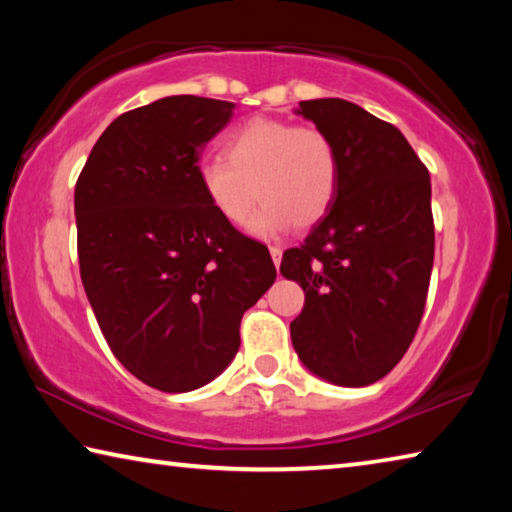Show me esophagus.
Segmentation results:
<instances>
[{
    "instance_id": "34e87169",
    "label": "esophagus",
    "mask_w": 512,
    "mask_h": 512,
    "mask_svg": "<svg viewBox=\"0 0 512 512\" xmlns=\"http://www.w3.org/2000/svg\"><path fill=\"white\" fill-rule=\"evenodd\" d=\"M271 257H273V264H275V268H280V264H282V248L271 246Z\"/></svg>"
}]
</instances>
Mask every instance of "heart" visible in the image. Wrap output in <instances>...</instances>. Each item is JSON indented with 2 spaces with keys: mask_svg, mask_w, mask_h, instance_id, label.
<instances>
[{
  "mask_svg": "<svg viewBox=\"0 0 512 512\" xmlns=\"http://www.w3.org/2000/svg\"><path fill=\"white\" fill-rule=\"evenodd\" d=\"M205 201L225 223L244 225L264 201L250 232L271 239L291 225L309 228L325 216L339 187V155L314 126L253 117L223 140V158L198 164Z\"/></svg>",
  "mask_w": 512,
  "mask_h": 512,
  "instance_id": "1",
  "label": "heart"
}]
</instances>
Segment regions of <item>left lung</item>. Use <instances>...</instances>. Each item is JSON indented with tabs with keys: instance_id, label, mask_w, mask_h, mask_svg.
<instances>
[{
	"instance_id": "1",
	"label": "left lung",
	"mask_w": 512,
	"mask_h": 512,
	"mask_svg": "<svg viewBox=\"0 0 512 512\" xmlns=\"http://www.w3.org/2000/svg\"><path fill=\"white\" fill-rule=\"evenodd\" d=\"M339 155L327 214L280 273L305 291L291 343L305 368L336 386L388 375L418 332L433 268L429 171L393 124L345 99L300 101Z\"/></svg>"
}]
</instances>
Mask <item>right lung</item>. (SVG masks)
Wrapping results in <instances>:
<instances>
[{"label":"right lung","mask_w":512,"mask_h":512,"mask_svg":"<svg viewBox=\"0 0 512 512\" xmlns=\"http://www.w3.org/2000/svg\"><path fill=\"white\" fill-rule=\"evenodd\" d=\"M232 110L178 94L124 112L76 183L85 296L121 366L164 393L219 377L241 316L275 282L268 248L225 223L198 183V153Z\"/></svg>","instance_id":"add662e5"}]
</instances>
